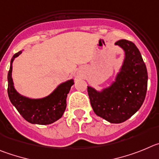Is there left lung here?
I'll list each match as a JSON object with an SVG mask.
<instances>
[{"mask_svg": "<svg viewBox=\"0 0 159 159\" xmlns=\"http://www.w3.org/2000/svg\"><path fill=\"white\" fill-rule=\"evenodd\" d=\"M125 51V58L115 82L102 92L88 86L90 104L98 116L112 124L124 122L142 106L147 89V70L142 55L131 41L116 43Z\"/></svg>", "mask_w": 159, "mask_h": 159, "instance_id": "left-lung-1", "label": "left lung"}]
</instances>
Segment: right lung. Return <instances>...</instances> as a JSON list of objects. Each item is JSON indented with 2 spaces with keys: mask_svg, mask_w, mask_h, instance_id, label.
<instances>
[{
  "mask_svg": "<svg viewBox=\"0 0 159 159\" xmlns=\"http://www.w3.org/2000/svg\"><path fill=\"white\" fill-rule=\"evenodd\" d=\"M22 51L12 56L8 74V94L9 100L20 114L31 124H50L62 117L66 108V97L74 81L70 80L62 83L48 97L42 99H30L21 96L14 89L12 78V62L19 56Z\"/></svg>",
  "mask_w": 159,
  "mask_h": 159,
  "instance_id": "add662e5",
  "label": "right lung"
}]
</instances>
